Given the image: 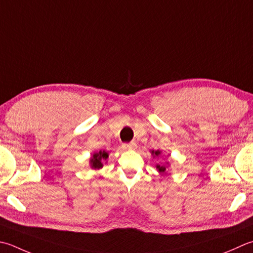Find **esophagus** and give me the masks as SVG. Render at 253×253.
<instances>
[{"instance_id":"obj_1","label":"esophagus","mask_w":253,"mask_h":253,"mask_svg":"<svg viewBox=\"0 0 253 253\" xmlns=\"http://www.w3.org/2000/svg\"><path fill=\"white\" fill-rule=\"evenodd\" d=\"M136 143L135 142H129V143H124L123 145V148L125 150H133L136 149Z\"/></svg>"}]
</instances>
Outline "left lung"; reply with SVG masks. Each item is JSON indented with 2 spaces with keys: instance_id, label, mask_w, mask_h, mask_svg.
<instances>
[{
  "instance_id": "8db88e82",
  "label": "left lung",
  "mask_w": 253,
  "mask_h": 253,
  "mask_svg": "<svg viewBox=\"0 0 253 253\" xmlns=\"http://www.w3.org/2000/svg\"><path fill=\"white\" fill-rule=\"evenodd\" d=\"M151 153H152L153 157H159V156L161 155V151H160V150H157V151L152 150ZM157 170L159 171V172L161 173V174H165V173L167 172V167H166V166H159V165H157Z\"/></svg>"
}]
</instances>
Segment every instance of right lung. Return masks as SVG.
I'll return each mask as SVG.
<instances>
[{
    "label": "right lung",
    "instance_id": "add662e5",
    "mask_svg": "<svg viewBox=\"0 0 253 253\" xmlns=\"http://www.w3.org/2000/svg\"><path fill=\"white\" fill-rule=\"evenodd\" d=\"M107 158H108V153L106 151L95 152L91 157L90 165L93 169H101V168H103V162L106 161Z\"/></svg>",
    "mask_w": 253,
    "mask_h": 253
}]
</instances>
